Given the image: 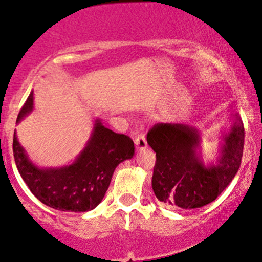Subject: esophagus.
<instances>
[{
	"mask_svg": "<svg viewBox=\"0 0 262 262\" xmlns=\"http://www.w3.org/2000/svg\"><path fill=\"white\" fill-rule=\"evenodd\" d=\"M134 144L138 151H141V150L148 148V143H146V138L144 134L138 135V137L134 139Z\"/></svg>",
	"mask_w": 262,
	"mask_h": 262,
	"instance_id": "obj_1",
	"label": "esophagus"
}]
</instances>
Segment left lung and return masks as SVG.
<instances>
[{
  "label": "left lung",
  "mask_w": 262,
  "mask_h": 262,
  "mask_svg": "<svg viewBox=\"0 0 262 262\" xmlns=\"http://www.w3.org/2000/svg\"><path fill=\"white\" fill-rule=\"evenodd\" d=\"M231 127L222 135L219 154L209 164L201 155L196 128L180 123H159L149 130L148 144L156 152L151 186L165 206L194 209L217 198L236 175L244 149V125L234 114Z\"/></svg>",
  "instance_id": "left-lung-1"
}]
</instances>
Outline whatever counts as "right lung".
<instances>
[{
  "mask_svg": "<svg viewBox=\"0 0 262 262\" xmlns=\"http://www.w3.org/2000/svg\"><path fill=\"white\" fill-rule=\"evenodd\" d=\"M33 111V91L18 114L17 123ZM13 155L17 169L35 197L50 208L62 212H87L101 203L116 167L134 155V143L114 133L96 119L90 139L73 164L61 167H39L20 145L16 130Z\"/></svg>",
  "mask_w": 262,
  "mask_h": 262,
  "instance_id": "add662e5",
  "label": "right lung"
}]
</instances>
